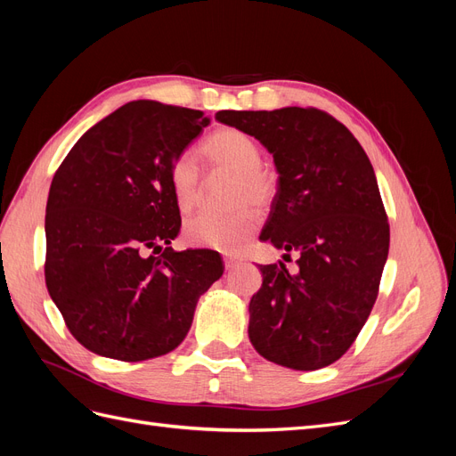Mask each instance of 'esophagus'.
<instances>
[{
	"instance_id": "esophagus-1",
	"label": "esophagus",
	"mask_w": 456,
	"mask_h": 456,
	"mask_svg": "<svg viewBox=\"0 0 456 456\" xmlns=\"http://www.w3.org/2000/svg\"><path fill=\"white\" fill-rule=\"evenodd\" d=\"M241 258L240 256H232V255H226L224 256V268L226 270H233V268H236V266H240L241 265Z\"/></svg>"
}]
</instances>
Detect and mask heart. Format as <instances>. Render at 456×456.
Segmentation results:
<instances>
[{
    "mask_svg": "<svg viewBox=\"0 0 456 456\" xmlns=\"http://www.w3.org/2000/svg\"><path fill=\"white\" fill-rule=\"evenodd\" d=\"M205 159L216 171L236 175L232 186V215L201 213L186 220L184 238L188 243L220 253H238L262 223L256 209H268L278 196L280 183L266 165H262V150L247 133L224 127L215 131L201 146ZM169 183L178 209L188 213L201 200V171L191 151H181L171 167Z\"/></svg>",
    "mask_w": 456,
    "mask_h": 456,
    "instance_id": "heart-1",
    "label": "heart"
}]
</instances>
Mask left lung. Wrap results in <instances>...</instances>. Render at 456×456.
Listing matches in <instances>:
<instances>
[{"mask_svg": "<svg viewBox=\"0 0 456 456\" xmlns=\"http://www.w3.org/2000/svg\"><path fill=\"white\" fill-rule=\"evenodd\" d=\"M215 118L273 156L280 190L260 240L298 253L295 273L283 262L260 266L262 287L249 302L251 344L289 369L335 363L367 322L390 249L388 216L365 150L317 108L223 110Z\"/></svg>", "mask_w": 456, "mask_h": 456, "instance_id": "8db88e82", "label": "left lung"}]
</instances>
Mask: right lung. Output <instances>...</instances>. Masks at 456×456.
Wrapping results in <instances>:
<instances>
[{"instance_id": "1", "label": "right lung", "mask_w": 456, "mask_h": 456, "mask_svg": "<svg viewBox=\"0 0 456 456\" xmlns=\"http://www.w3.org/2000/svg\"><path fill=\"white\" fill-rule=\"evenodd\" d=\"M209 123L200 110L133 101L93 126L54 173L45 283L93 354L119 362L169 354L223 275L218 253L169 247L181 230L169 167Z\"/></svg>"}]
</instances>
